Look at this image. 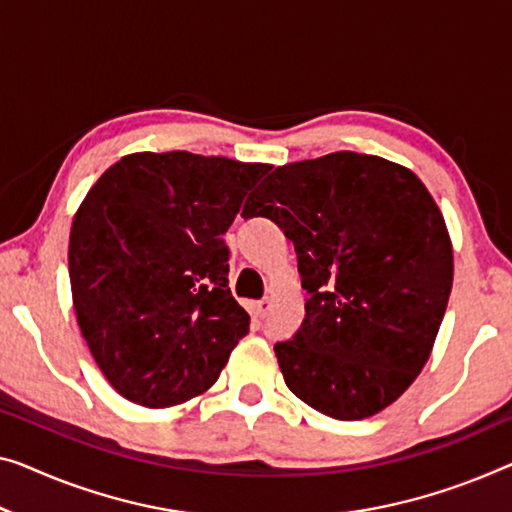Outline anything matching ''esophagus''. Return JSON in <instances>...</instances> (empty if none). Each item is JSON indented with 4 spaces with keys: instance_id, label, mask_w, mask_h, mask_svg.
<instances>
[{
    "instance_id": "34e87169",
    "label": "esophagus",
    "mask_w": 512,
    "mask_h": 512,
    "mask_svg": "<svg viewBox=\"0 0 512 512\" xmlns=\"http://www.w3.org/2000/svg\"><path fill=\"white\" fill-rule=\"evenodd\" d=\"M271 308H273V299H269V296H264L262 301L255 303V312H257L259 319H264L266 315H269Z\"/></svg>"
}]
</instances>
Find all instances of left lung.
<instances>
[{
    "mask_svg": "<svg viewBox=\"0 0 512 512\" xmlns=\"http://www.w3.org/2000/svg\"><path fill=\"white\" fill-rule=\"evenodd\" d=\"M243 216L273 220L299 257L305 319L273 347L289 391L338 421L398 400L453 289V243L425 183L386 158L335 151L276 167Z\"/></svg>",
    "mask_w": 512,
    "mask_h": 512,
    "instance_id": "obj_1",
    "label": "left lung"
}]
</instances>
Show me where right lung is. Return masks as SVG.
<instances>
[{
  "instance_id": "right-lung-1",
  "label": "right lung",
  "mask_w": 512,
  "mask_h": 512,
  "mask_svg": "<svg viewBox=\"0 0 512 512\" xmlns=\"http://www.w3.org/2000/svg\"><path fill=\"white\" fill-rule=\"evenodd\" d=\"M271 170L188 151H137L89 188L68 239L82 338L110 386L149 409L216 384L250 315L227 287L230 230Z\"/></svg>"
}]
</instances>
